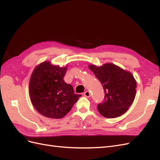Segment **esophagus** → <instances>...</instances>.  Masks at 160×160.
<instances>
[{
  "mask_svg": "<svg viewBox=\"0 0 160 160\" xmlns=\"http://www.w3.org/2000/svg\"><path fill=\"white\" fill-rule=\"evenodd\" d=\"M84 95H85V97H86V98H89V97L91 96L90 92L89 91H86L84 93Z\"/></svg>",
  "mask_w": 160,
  "mask_h": 160,
  "instance_id": "esophagus-1",
  "label": "esophagus"
}]
</instances>
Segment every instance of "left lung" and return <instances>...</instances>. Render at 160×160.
<instances>
[{
    "label": "left lung",
    "mask_w": 160,
    "mask_h": 160,
    "mask_svg": "<svg viewBox=\"0 0 160 160\" xmlns=\"http://www.w3.org/2000/svg\"><path fill=\"white\" fill-rule=\"evenodd\" d=\"M89 69L102 84L105 92L103 102L98 105L99 113L107 118L124 114L132 105L136 95L137 83L132 72L111 62Z\"/></svg>",
    "instance_id": "obj_1"
}]
</instances>
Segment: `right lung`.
Returning a JSON list of instances; mask_svg holds the SVG:
<instances>
[{
	"label": "right lung",
	"instance_id": "add662e5",
	"mask_svg": "<svg viewBox=\"0 0 160 160\" xmlns=\"http://www.w3.org/2000/svg\"><path fill=\"white\" fill-rule=\"evenodd\" d=\"M67 66L61 67L51 61L42 62L34 69L28 91L34 108L48 118L61 119L68 113L81 95L75 94L63 77Z\"/></svg>",
	"mask_w": 160,
	"mask_h": 160
}]
</instances>
